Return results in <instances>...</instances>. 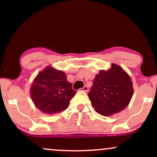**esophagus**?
Returning <instances> with one entry per match:
<instances>
[{"instance_id": "obj_1", "label": "esophagus", "mask_w": 157, "mask_h": 157, "mask_svg": "<svg viewBox=\"0 0 157 157\" xmlns=\"http://www.w3.org/2000/svg\"><path fill=\"white\" fill-rule=\"evenodd\" d=\"M82 90L86 92H87L88 91H89V88H88V86H84L82 88Z\"/></svg>"}]
</instances>
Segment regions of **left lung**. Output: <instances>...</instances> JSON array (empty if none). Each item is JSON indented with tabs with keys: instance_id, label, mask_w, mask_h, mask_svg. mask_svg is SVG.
I'll return each instance as SVG.
<instances>
[{
	"instance_id": "obj_1",
	"label": "left lung",
	"mask_w": 157,
	"mask_h": 157,
	"mask_svg": "<svg viewBox=\"0 0 157 157\" xmlns=\"http://www.w3.org/2000/svg\"><path fill=\"white\" fill-rule=\"evenodd\" d=\"M133 92L130 76L121 67L112 63L108 71L101 70L96 75L88 96L96 112L108 117L124 110Z\"/></svg>"
}]
</instances>
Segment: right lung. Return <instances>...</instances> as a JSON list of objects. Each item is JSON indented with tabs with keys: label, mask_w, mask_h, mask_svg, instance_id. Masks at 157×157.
<instances>
[{
	"label": "right lung",
	"mask_w": 157,
	"mask_h": 157,
	"mask_svg": "<svg viewBox=\"0 0 157 157\" xmlns=\"http://www.w3.org/2000/svg\"><path fill=\"white\" fill-rule=\"evenodd\" d=\"M31 96L35 106L49 115L59 113L69 106L76 94L62 71L47 66L39 72L31 86Z\"/></svg>",
	"instance_id": "add662e5"
}]
</instances>
